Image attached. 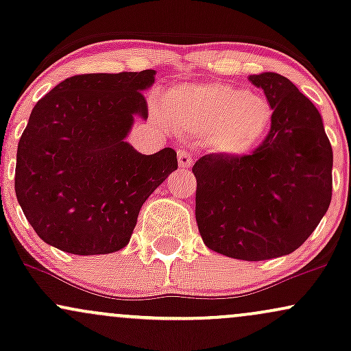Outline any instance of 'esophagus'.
<instances>
[{
	"label": "esophagus",
	"instance_id": "34e87169",
	"mask_svg": "<svg viewBox=\"0 0 351 351\" xmlns=\"http://www.w3.org/2000/svg\"><path fill=\"white\" fill-rule=\"evenodd\" d=\"M178 163L181 168H191L193 155L186 150H178Z\"/></svg>",
	"mask_w": 351,
	"mask_h": 351
}]
</instances>
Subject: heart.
<instances>
[{"label":"heart","mask_w":351,"mask_h":351,"mask_svg":"<svg viewBox=\"0 0 351 351\" xmlns=\"http://www.w3.org/2000/svg\"><path fill=\"white\" fill-rule=\"evenodd\" d=\"M163 115L178 132L204 136L209 148L223 156L252 152L267 136L274 119L264 94L226 82L181 84L170 88L163 99Z\"/></svg>","instance_id":"1"}]
</instances>
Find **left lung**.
<instances>
[{"mask_svg": "<svg viewBox=\"0 0 351 351\" xmlns=\"http://www.w3.org/2000/svg\"><path fill=\"white\" fill-rule=\"evenodd\" d=\"M272 106L269 135L251 155L201 156L196 223L211 251L265 261L299 249L332 201L333 152L317 107L284 75H251Z\"/></svg>", "mask_w": 351, "mask_h": 351, "instance_id": "1", "label": "left lung"}]
</instances>
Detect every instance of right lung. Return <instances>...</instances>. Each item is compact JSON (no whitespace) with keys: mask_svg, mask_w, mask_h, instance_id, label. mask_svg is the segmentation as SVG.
Segmentation results:
<instances>
[{"mask_svg":"<svg viewBox=\"0 0 351 351\" xmlns=\"http://www.w3.org/2000/svg\"><path fill=\"white\" fill-rule=\"evenodd\" d=\"M155 71L82 74L36 104L18 143L14 189L46 244L95 256L123 249L140 208L178 168L176 152L142 155L125 142Z\"/></svg>","mask_w":351,"mask_h":351,"instance_id":"obj_1","label":"right lung"}]
</instances>
